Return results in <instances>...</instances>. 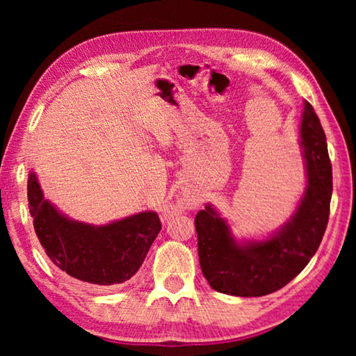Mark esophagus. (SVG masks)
<instances>
[{"label": "esophagus", "mask_w": 356, "mask_h": 356, "mask_svg": "<svg viewBox=\"0 0 356 356\" xmlns=\"http://www.w3.org/2000/svg\"><path fill=\"white\" fill-rule=\"evenodd\" d=\"M197 206H200V201H197V197L193 196V195L191 196L188 195L184 200L182 206H166V207H163V210H161V218H163L165 221L172 218V216H176L179 213L180 207L188 209V210H195Z\"/></svg>", "instance_id": "esophagus-1"}]
</instances>
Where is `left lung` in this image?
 <instances>
[{"instance_id": "1", "label": "left lung", "mask_w": 356, "mask_h": 356, "mask_svg": "<svg viewBox=\"0 0 356 356\" xmlns=\"http://www.w3.org/2000/svg\"><path fill=\"white\" fill-rule=\"evenodd\" d=\"M300 146L306 185L295 212L280 229L262 238H237L212 204L197 212L204 278L216 292L234 297H262L291 282L316 254L327 229L333 174L323 129L308 102L303 104Z\"/></svg>"}]
</instances>
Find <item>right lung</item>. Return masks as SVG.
Listing matches in <instances>:
<instances>
[{"label":"right lung","mask_w":356,"mask_h":356,"mask_svg":"<svg viewBox=\"0 0 356 356\" xmlns=\"http://www.w3.org/2000/svg\"><path fill=\"white\" fill-rule=\"evenodd\" d=\"M28 202L34 231L50 261L72 278L89 284L129 281L161 229L152 210L100 226L72 220L45 200L34 171L28 177Z\"/></svg>","instance_id":"right-lung-1"}]
</instances>
